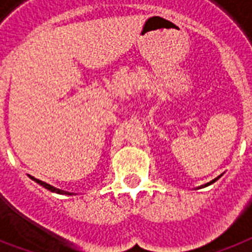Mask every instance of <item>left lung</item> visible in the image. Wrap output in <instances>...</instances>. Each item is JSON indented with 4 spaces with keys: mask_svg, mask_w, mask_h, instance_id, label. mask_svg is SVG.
<instances>
[{
    "mask_svg": "<svg viewBox=\"0 0 252 252\" xmlns=\"http://www.w3.org/2000/svg\"><path fill=\"white\" fill-rule=\"evenodd\" d=\"M220 177H221V176H218V177H216V179H214V180H212V181H210V183H206V184H205V185H204V187H208V185H210V184H213V183H216V181H217V180H218V179H220ZM200 188H201V187H200Z\"/></svg>",
    "mask_w": 252,
    "mask_h": 252,
    "instance_id": "1",
    "label": "left lung"
}]
</instances>
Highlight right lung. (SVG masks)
Listing matches in <instances>:
<instances>
[{"mask_svg": "<svg viewBox=\"0 0 252 252\" xmlns=\"http://www.w3.org/2000/svg\"><path fill=\"white\" fill-rule=\"evenodd\" d=\"M30 177L35 181V183H38L39 185H42V187H44V188L48 189V190H51V192H54V193H59V194H67V196H72V194H75V193H72V192H65V190H62V189L55 188V187L47 184V183H44V181H42V180H38V179H35V177H32V176H30Z\"/></svg>", "mask_w": 252, "mask_h": 252, "instance_id": "right-lung-1", "label": "right lung"}]
</instances>
